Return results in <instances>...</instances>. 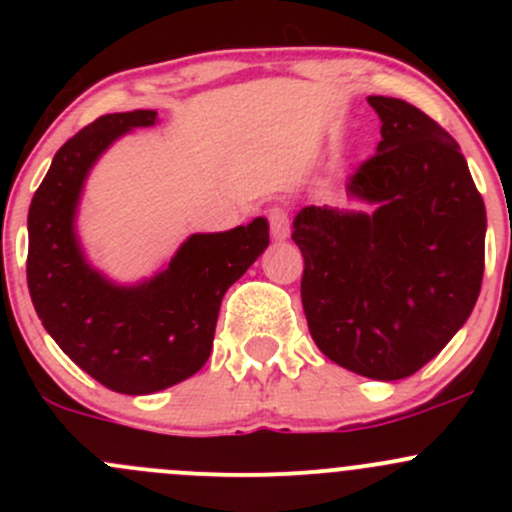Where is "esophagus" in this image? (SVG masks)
<instances>
[{"label":"esophagus","instance_id":"obj_1","mask_svg":"<svg viewBox=\"0 0 512 512\" xmlns=\"http://www.w3.org/2000/svg\"><path fill=\"white\" fill-rule=\"evenodd\" d=\"M267 220H270V232L275 240H287L289 237V213L282 205H275L267 213Z\"/></svg>","mask_w":512,"mask_h":512}]
</instances>
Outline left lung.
Returning <instances> with one entry per match:
<instances>
[{"label":"left lung","instance_id":"left-lung-1","mask_svg":"<svg viewBox=\"0 0 512 512\" xmlns=\"http://www.w3.org/2000/svg\"><path fill=\"white\" fill-rule=\"evenodd\" d=\"M381 141L347 180L369 213L294 218L302 307L324 356L354 374H416L466 324L483 282L485 205L458 143L421 108L369 96Z\"/></svg>","mask_w":512,"mask_h":512}]
</instances>
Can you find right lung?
I'll return each instance as SVG.
<instances>
[{"label":"right lung","mask_w":512,"mask_h":512,"mask_svg":"<svg viewBox=\"0 0 512 512\" xmlns=\"http://www.w3.org/2000/svg\"><path fill=\"white\" fill-rule=\"evenodd\" d=\"M156 111L108 113L56 151L29 205L27 282L36 314L61 352L118 394H156L203 369L220 302L270 245L255 218L227 232L190 235L163 272L123 287L86 262L74 220L81 188L118 136L153 126Z\"/></svg>","instance_id":"obj_1"}]
</instances>
